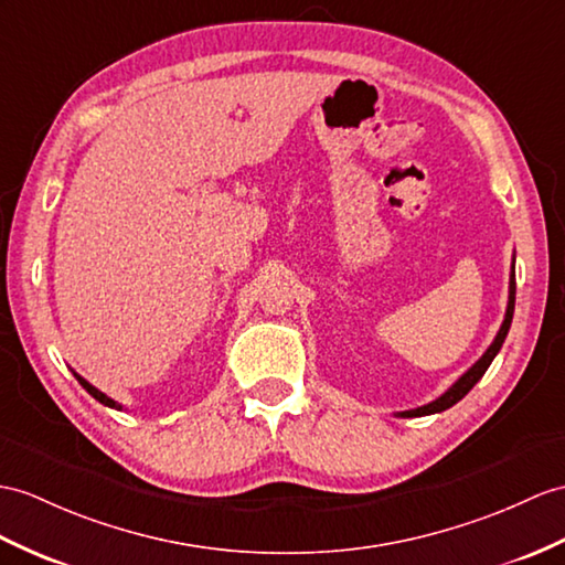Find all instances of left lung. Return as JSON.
I'll return each mask as SVG.
<instances>
[{
    "label": "left lung",
    "mask_w": 565,
    "mask_h": 565,
    "mask_svg": "<svg viewBox=\"0 0 565 565\" xmlns=\"http://www.w3.org/2000/svg\"><path fill=\"white\" fill-rule=\"evenodd\" d=\"M513 309H515V260H513V273H511V290H508V309H505V319L501 323V330L497 333V338H493V342L489 345V350L479 356V362H475L470 369L465 371V374L452 383V386L441 395L436 397L434 403L429 405H422L417 409H405L401 412V417H422V415H434V412H444L448 407L456 405L458 401H462V397L470 393L475 388V383L484 376V371L489 369V364L493 362V356L499 354L503 340L508 335V328H511V321H513Z\"/></svg>",
    "instance_id": "1"
}]
</instances>
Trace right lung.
Returning <instances> with one entry per match:
<instances>
[{
	"mask_svg": "<svg viewBox=\"0 0 565 565\" xmlns=\"http://www.w3.org/2000/svg\"><path fill=\"white\" fill-rule=\"evenodd\" d=\"M74 376H76V381L81 383V386H84V388H86V391H88V393H90V395L95 397V401H98V403H103V405H107V407H115V409H121V405H119V403H115V401H113V397H107L105 393H100V391H98V388H95V386H90V383H88V381H86L84 376H78V374H76V371H74Z\"/></svg>",
	"mask_w": 565,
	"mask_h": 565,
	"instance_id": "1",
	"label": "right lung"
}]
</instances>
